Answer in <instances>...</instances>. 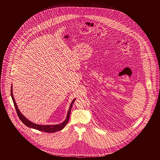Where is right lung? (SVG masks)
<instances>
[{"mask_svg": "<svg viewBox=\"0 0 160 160\" xmlns=\"http://www.w3.org/2000/svg\"><path fill=\"white\" fill-rule=\"evenodd\" d=\"M11 96L12 98V100H13V102L14 103V106H15V109H16V111L17 112V114L19 117L20 121H22L24 125L30 127V128H34L36 130H38L39 131H43V132H56V131H60L61 130H62L63 128H64V127L66 126V124H68V121L69 120V117H70V112H71V109L72 108L73 106V104L74 102L75 101L76 99H74L71 104H70V106L69 108V110L68 111V116L67 117L65 120V121H63L62 123L61 124H57V125H48V126H44V125H39V124H34L33 122H31V121H29V120H28L19 111V110L18 109V106L16 105V103L15 102V98L13 96V92H12V87H11Z\"/></svg>", "mask_w": 160, "mask_h": 160, "instance_id": "right-lung-1", "label": "right lung"}]
</instances>
